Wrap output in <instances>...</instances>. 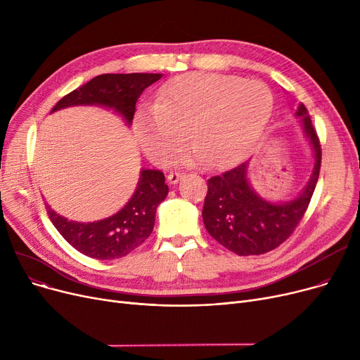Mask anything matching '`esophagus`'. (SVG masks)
Listing matches in <instances>:
<instances>
[{
  "mask_svg": "<svg viewBox=\"0 0 360 360\" xmlns=\"http://www.w3.org/2000/svg\"><path fill=\"white\" fill-rule=\"evenodd\" d=\"M182 178H184V174H182V172H170V174L167 175V181H169L170 184H178Z\"/></svg>",
  "mask_w": 360,
  "mask_h": 360,
  "instance_id": "esophagus-1",
  "label": "esophagus"
}]
</instances>
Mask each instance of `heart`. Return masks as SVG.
I'll list each match as a JSON object with an SVG mask.
<instances>
[{"label":"heart","mask_w":360,"mask_h":360,"mask_svg":"<svg viewBox=\"0 0 360 360\" xmlns=\"http://www.w3.org/2000/svg\"><path fill=\"white\" fill-rule=\"evenodd\" d=\"M274 109L270 87L236 75L188 72L165 83L156 105L141 106L134 117L136 137L144 153L166 163L188 139L195 146L176 163L205 159L226 166L242 156L262 134Z\"/></svg>","instance_id":"1"}]
</instances>
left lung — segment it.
I'll use <instances>...</instances> for the list:
<instances>
[{
    "mask_svg": "<svg viewBox=\"0 0 360 360\" xmlns=\"http://www.w3.org/2000/svg\"><path fill=\"white\" fill-rule=\"evenodd\" d=\"M295 117L314 153V169L302 193L286 202L261 197L250 184V160L207 181L202 220L205 229L224 248L238 255H259L285 242L304 217L312 198L321 167V144L304 103H297Z\"/></svg>",
    "mask_w": 360,
    "mask_h": 360,
    "instance_id": "8db88e82",
    "label": "left lung"
}]
</instances>
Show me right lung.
Wrapping results in <instances>:
<instances>
[{
	"instance_id": "1",
	"label": "right lung",
	"mask_w": 360,
	"mask_h": 360,
	"mask_svg": "<svg viewBox=\"0 0 360 360\" xmlns=\"http://www.w3.org/2000/svg\"><path fill=\"white\" fill-rule=\"evenodd\" d=\"M159 79L162 74H101L68 93L51 112L70 106L96 105L118 112L131 125L141 93ZM167 193L163 172L143 169L134 194L120 212L106 219L90 223L72 221L55 213L49 205L46 209L56 231L72 248L90 258L115 259L134 251L150 236L158 205Z\"/></svg>"
}]
</instances>
